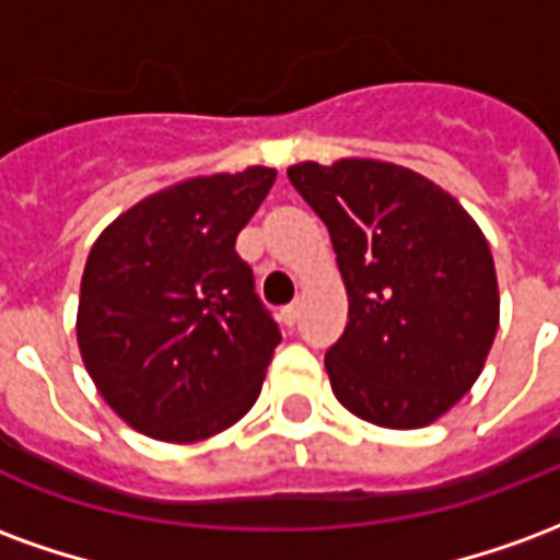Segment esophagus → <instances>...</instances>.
Instances as JSON below:
<instances>
[{"instance_id":"esophagus-1","label":"esophagus","mask_w":560,"mask_h":560,"mask_svg":"<svg viewBox=\"0 0 560 560\" xmlns=\"http://www.w3.org/2000/svg\"><path fill=\"white\" fill-rule=\"evenodd\" d=\"M300 312H303V305H300V300H296V303L284 305V308H281V320H284L288 327H293V324L300 320Z\"/></svg>"}]
</instances>
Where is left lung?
<instances>
[{"label":"left lung","mask_w":560,"mask_h":560,"mask_svg":"<svg viewBox=\"0 0 560 560\" xmlns=\"http://www.w3.org/2000/svg\"><path fill=\"white\" fill-rule=\"evenodd\" d=\"M288 179L327 224L348 291V327L324 360L336 399L375 425H429L474 387L498 332L477 221L387 161H303Z\"/></svg>","instance_id":"8db88e82"}]
</instances>
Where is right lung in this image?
Masks as SVG:
<instances>
[{
  "label": "right lung",
  "mask_w": 560,
  "mask_h": 560,
  "mask_svg": "<svg viewBox=\"0 0 560 560\" xmlns=\"http://www.w3.org/2000/svg\"><path fill=\"white\" fill-rule=\"evenodd\" d=\"M272 183V167L185 179L122 212L92 245L78 345L104 401L138 432L203 441L260 396L281 332L236 236Z\"/></svg>",
  "instance_id": "right-lung-1"
}]
</instances>
